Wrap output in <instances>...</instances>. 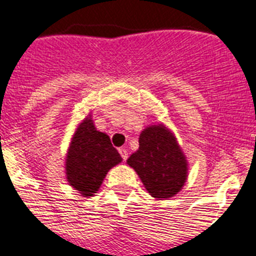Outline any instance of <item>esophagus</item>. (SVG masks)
<instances>
[{
  "mask_svg": "<svg viewBox=\"0 0 256 256\" xmlns=\"http://www.w3.org/2000/svg\"><path fill=\"white\" fill-rule=\"evenodd\" d=\"M118 151H120V154H121V156H122V159H124V162H126V159H128V150L126 148H124V147H121V148L118 150Z\"/></svg>",
  "mask_w": 256,
  "mask_h": 256,
  "instance_id": "esophagus-1",
  "label": "esophagus"
}]
</instances>
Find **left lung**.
Here are the masks:
<instances>
[{
    "label": "left lung",
    "mask_w": 256,
    "mask_h": 256,
    "mask_svg": "<svg viewBox=\"0 0 256 256\" xmlns=\"http://www.w3.org/2000/svg\"><path fill=\"white\" fill-rule=\"evenodd\" d=\"M147 192L158 200L180 192L188 178V163L175 135L164 124L148 126L139 135V148L128 159Z\"/></svg>",
    "instance_id": "8db88e82"
}]
</instances>
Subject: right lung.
I'll list each match as a JSON object with an SVG mask.
<instances>
[{
    "instance_id": "obj_1",
    "label": "right lung",
    "mask_w": 256,
    "mask_h": 256,
    "mask_svg": "<svg viewBox=\"0 0 256 256\" xmlns=\"http://www.w3.org/2000/svg\"><path fill=\"white\" fill-rule=\"evenodd\" d=\"M122 158L110 142L109 135L98 132L90 116L76 128L66 156V175L70 186L82 197L93 196L110 168Z\"/></svg>"
}]
</instances>
